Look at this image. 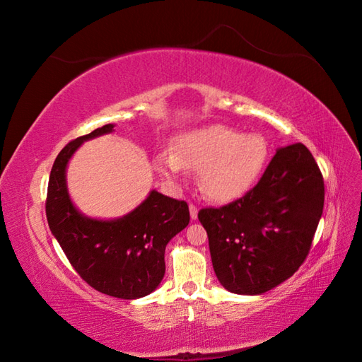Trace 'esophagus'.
<instances>
[{"label": "esophagus", "mask_w": 362, "mask_h": 362, "mask_svg": "<svg viewBox=\"0 0 362 362\" xmlns=\"http://www.w3.org/2000/svg\"><path fill=\"white\" fill-rule=\"evenodd\" d=\"M189 208H190V217H192V221H196V218H198V206L190 204Z\"/></svg>", "instance_id": "obj_1"}]
</instances>
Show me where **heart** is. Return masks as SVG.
I'll return each instance as SVG.
<instances>
[{"label":"heart","mask_w":362,"mask_h":362,"mask_svg":"<svg viewBox=\"0 0 362 362\" xmlns=\"http://www.w3.org/2000/svg\"><path fill=\"white\" fill-rule=\"evenodd\" d=\"M269 158L266 139L226 125H210L177 137L173 152L156 158L157 170L178 180L185 169L198 170L199 187L208 199L231 202L261 177Z\"/></svg>","instance_id":"obj_1"}]
</instances>
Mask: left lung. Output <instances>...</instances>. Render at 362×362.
Listing matches in <instances>:
<instances>
[{
  "mask_svg": "<svg viewBox=\"0 0 362 362\" xmlns=\"http://www.w3.org/2000/svg\"><path fill=\"white\" fill-rule=\"evenodd\" d=\"M323 204V177L308 148H279L243 198L198 214L218 282L257 296L293 276L311 249Z\"/></svg>",
  "mask_w": 362,
  "mask_h": 362,
  "instance_id": "left-lung-1",
  "label": "left lung"
}]
</instances>
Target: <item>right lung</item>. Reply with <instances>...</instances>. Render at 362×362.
Listing matches in <instances>:
<instances>
[{"label":"right lung","mask_w":362,"mask_h":362,"mask_svg":"<svg viewBox=\"0 0 362 362\" xmlns=\"http://www.w3.org/2000/svg\"><path fill=\"white\" fill-rule=\"evenodd\" d=\"M113 124L96 128L64 146L52 164L47 218L52 235L76 273L95 290L119 299H139L154 291L164 276V250L189 225V205L151 190L133 211L113 221H98L72 204L66 168L83 141L112 133Z\"/></svg>","instance_id":"right-lung-1"}]
</instances>
